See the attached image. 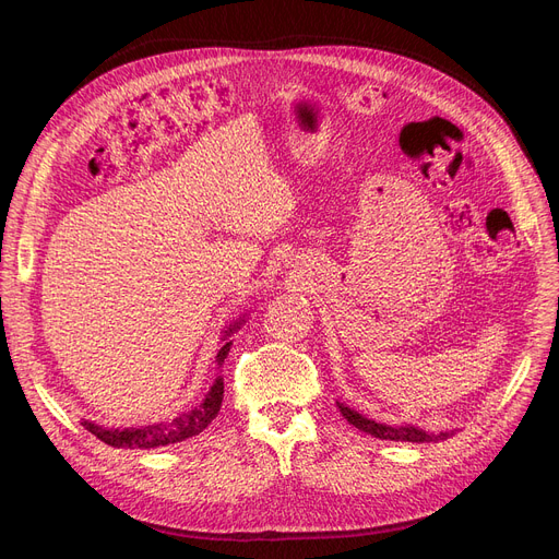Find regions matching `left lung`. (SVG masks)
Wrapping results in <instances>:
<instances>
[{
	"label": "left lung",
	"mask_w": 559,
	"mask_h": 559,
	"mask_svg": "<svg viewBox=\"0 0 559 559\" xmlns=\"http://www.w3.org/2000/svg\"><path fill=\"white\" fill-rule=\"evenodd\" d=\"M337 408H341L343 417L354 425L357 429H361L364 433H370L380 438V441H399V443H438V441H445V438L454 436L456 429H443V431H427L417 425H408V421H403V425H382V421L370 419L361 413H357L349 405L335 401Z\"/></svg>",
	"instance_id": "left-lung-1"
}]
</instances>
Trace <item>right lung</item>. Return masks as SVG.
<instances>
[{
	"mask_svg": "<svg viewBox=\"0 0 559 559\" xmlns=\"http://www.w3.org/2000/svg\"><path fill=\"white\" fill-rule=\"evenodd\" d=\"M247 321V312H242L238 319H233L230 324L224 326L222 331V349L216 352V378L210 386V392L205 394L195 408L183 411L173 419L165 421H154V425H142V427H105L97 425V421L91 419H81V427L88 429L93 436H97L99 441H105L107 445L114 448H130V450H148V448H163V445H175L186 441V438H193L200 431H205L212 419L222 411V401H224V376L222 368L224 361L230 352V335L238 331Z\"/></svg>",
	"mask_w": 559,
	"mask_h": 559,
	"instance_id": "obj_1",
	"label": "right lung"
}]
</instances>
